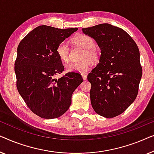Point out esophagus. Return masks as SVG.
<instances>
[{
	"label": "esophagus",
	"mask_w": 154,
	"mask_h": 154,
	"mask_svg": "<svg viewBox=\"0 0 154 154\" xmlns=\"http://www.w3.org/2000/svg\"><path fill=\"white\" fill-rule=\"evenodd\" d=\"M82 78H83L84 80H86V79H87V75L85 74H82Z\"/></svg>",
	"instance_id": "obj_1"
}]
</instances>
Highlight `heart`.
Returning a JSON list of instances; mask_svg holds the SVG:
<instances>
[{
  "label": "heart",
  "mask_w": 154,
  "mask_h": 154,
  "mask_svg": "<svg viewBox=\"0 0 154 154\" xmlns=\"http://www.w3.org/2000/svg\"><path fill=\"white\" fill-rule=\"evenodd\" d=\"M75 45L84 49L83 58L85 59L81 61H73L66 66L67 70L69 72H78L84 73L87 72L93 66V60L98 59L99 53L95 47V41L91 37L85 34H77L72 38ZM56 54L60 59L65 63L70 60V47L68 42L62 41L56 47ZM89 57L88 58V57Z\"/></svg>",
  "instance_id": "obj_1"
}]
</instances>
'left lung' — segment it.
Segmentation results:
<instances>
[{
    "mask_svg": "<svg viewBox=\"0 0 154 154\" xmlns=\"http://www.w3.org/2000/svg\"><path fill=\"white\" fill-rule=\"evenodd\" d=\"M82 31L94 38L101 50L99 63L87 76L91 105L99 115L115 117L137 96L142 75L139 49L124 30L109 23Z\"/></svg>",
    "mask_w": 154,
    "mask_h": 154,
    "instance_id": "8db88e82",
    "label": "left lung"
}]
</instances>
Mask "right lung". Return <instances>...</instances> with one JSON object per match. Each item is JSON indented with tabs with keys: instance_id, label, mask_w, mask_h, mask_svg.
<instances>
[{
	"instance_id": "add662e5",
	"label": "right lung",
	"mask_w": 154,
	"mask_h": 154,
	"mask_svg": "<svg viewBox=\"0 0 154 154\" xmlns=\"http://www.w3.org/2000/svg\"><path fill=\"white\" fill-rule=\"evenodd\" d=\"M76 31L77 28L40 26L28 33L17 47L14 63L17 90L29 109L41 118L56 119L68 111L73 92L83 82L82 75L75 72L55 78L64 70L56 47Z\"/></svg>"
}]
</instances>
